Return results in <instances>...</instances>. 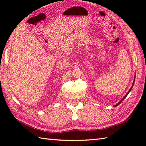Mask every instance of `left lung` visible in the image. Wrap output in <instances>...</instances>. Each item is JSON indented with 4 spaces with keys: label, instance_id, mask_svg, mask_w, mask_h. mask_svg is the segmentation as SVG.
Returning <instances> with one entry per match:
<instances>
[{
    "label": "left lung",
    "instance_id": "obj_1",
    "mask_svg": "<svg viewBox=\"0 0 146 146\" xmlns=\"http://www.w3.org/2000/svg\"><path fill=\"white\" fill-rule=\"evenodd\" d=\"M134 83H133V85H132V87L131 88V89H130V90H129V91L128 92V93H127V94L125 95V97H123V98L122 99V100H120V102H119V103H118V104H117V105H115V106H114V107H116V106H117V105H119V104H120L121 103V102H122L123 101V99H124V98H125V97H127V95L129 94V93L130 92H131V90H132V87H133V85H134Z\"/></svg>",
    "mask_w": 146,
    "mask_h": 146
}]
</instances>
